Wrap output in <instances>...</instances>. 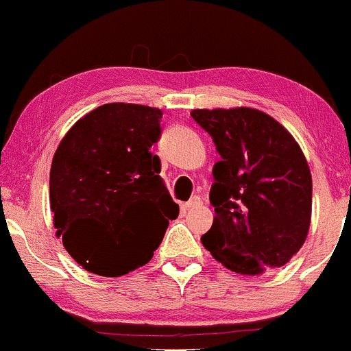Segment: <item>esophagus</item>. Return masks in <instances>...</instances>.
I'll use <instances>...</instances> for the list:
<instances>
[{
    "label": "esophagus",
    "mask_w": 351,
    "mask_h": 351,
    "mask_svg": "<svg viewBox=\"0 0 351 351\" xmlns=\"http://www.w3.org/2000/svg\"><path fill=\"white\" fill-rule=\"evenodd\" d=\"M197 206H202V200L198 197H193L190 198V200L186 202V204H183V208L185 210H190V208H197Z\"/></svg>",
    "instance_id": "1"
}]
</instances>
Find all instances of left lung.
Listing matches in <instances>:
<instances>
[{
    "mask_svg": "<svg viewBox=\"0 0 351 351\" xmlns=\"http://www.w3.org/2000/svg\"><path fill=\"white\" fill-rule=\"evenodd\" d=\"M191 117L222 156L212 171L215 217L204 247L235 274L282 267L311 223L313 180L300 145L259 109H193Z\"/></svg>",
    "mask_w": 351,
    "mask_h": 351,
    "instance_id": "1",
    "label": "left lung"
}]
</instances>
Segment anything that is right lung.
Listing matches in <instances>:
<instances>
[{"instance_id": "obj_1", "label": "right lung", "mask_w": 351, "mask_h": 351, "mask_svg": "<svg viewBox=\"0 0 351 351\" xmlns=\"http://www.w3.org/2000/svg\"><path fill=\"white\" fill-rule=\"evenodd\" d=\"M158 108L110 102L69 129L50 168L53 227L77 264L117 278L149 263L180 206L151 153Z\"/></svg>"}]
</instances>
